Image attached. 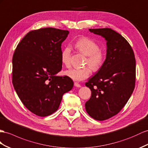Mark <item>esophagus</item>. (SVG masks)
<instances>
[{"instance_id": "34e87169", "label": "esophagus", "mask_w": 148, "mask_h": 148, "mask_svg": "<svg viewBox=\"0 0 148 148\" xmlns=\"http://www.w3.org/2000/svg\"><path fill=\"white\" fill-rule=\"evenodd\" d=\"M74 86L75 87H77V88H81V86L79 84V83H77V82H74Z\"/></svg>"}]
</instances>
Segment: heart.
Returning <instances> with one entry per match:
<instances>
[{
    "label": "heart",
    "instance_id": "obj_1",
    "mask_svg": "<svg viewBox=\"0 0 148 148\" xmlns=\"http://www.w3.org/2000/svg\"><path fill=\"white\" fill-rule=\"evenodd\" d=\"M77 50L82 54L88 56L86 64L90 67L82 68H72L65 72L67 77L75 81H81L89 77L92 71H99L103 66L106 60V54L104 51L99 49V45L96 42L88 37H82L75 44ZM71 49L69 47L64 48L60 56L61 62L64 66L69 67L71 64Z\"/></svg>",
    "mask_w": 148,
    "mask_h": 148
}]
</instances>
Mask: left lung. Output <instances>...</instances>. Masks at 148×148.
<instances>
[{"instance_id": "1", "label": "left lung", "mask_w": 148, "mask_h": 148, "mask_svg": "<svg viewBox=\"0 0 148 148\" xmlns=\"http://www.w3.org/2000/svg\"><path fill=\"white\" fill-rule=\"evenodd\" d=\"M89 31L104 38L107 52L103 66L85 84L91 90L85 108L93 119L104 121L116 115L133 92L136 59L130 44L119 33L109 28Z\"/></svg>"}]
</instances>
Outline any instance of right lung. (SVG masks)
<instances>
[{
  "mask_svg": "<svg viewBox=\"0 0 148 148\" xmlns=\"http://www.w3.org/2000/svg\"><path fill=\"white\" fill-rule=\"evenodd\" d=\"M69 33L52 27L31 31L14 53V88L22 103L37 116L56 112L63 94L73 87L69 77L56 75L62 69L61 44Z\"/></svg>",
  "mask_w": 148,
  "mask_h": 148,
  "instance_id": "right-lung-1",
  "label": "right lung"
}]
</instances>
